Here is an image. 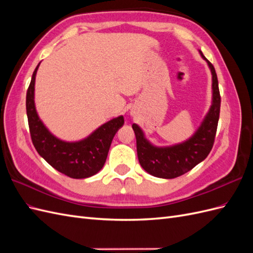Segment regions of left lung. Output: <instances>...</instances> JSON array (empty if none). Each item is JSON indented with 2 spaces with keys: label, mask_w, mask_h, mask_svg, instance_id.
Returning <instances> with one entry per match:
<instances>
[{
  "label": "left lung",
  "mask_w": 253,
  "mask_h": 253,
  "mask_svg": "<svg viewBox=\"0 0 253 253\" xmlns=\"http://www.w3.org/2000/svg\"><path fill=\"white\" fill-rule=\"evenodd\" d=\"M201 56L212 74V103L203 122L189 139L170 147H156L147 138L139 126L133 124L137 155L144 171L159 178L171 179L189 172L209 155L215 138L220 110V95L214 66L203 52Z\"/></svg>",
  "instance_id": "1"
}]
</instances>
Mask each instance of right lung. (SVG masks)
I'll list each match as a JSON object with an SVG mask.
<instances>
[{
  "label": "right lung",
  "mask_w": 253,
  "mask_h": 253,
  "mask_svg": "<svg viewBox=\"0 0 253 253\" xmlns=\"http://www.w3.org/2000/svg\"><path fill=\"white\" fill-rule=\"evenodd\" d=\"M38 64L26 94V113L30 136L37 152L55 169L68 177L87 178L102 169L118 129L124 126V116L114 118L79 141L59 139L44 126L36 110L35 82Z\"/></svg>",
  "instance_id": "obj_1"
}]
</instances>
